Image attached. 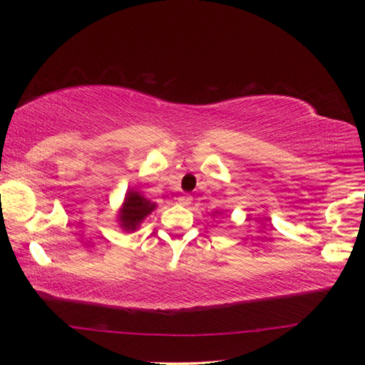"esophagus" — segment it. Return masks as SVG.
<instances>
[{
  "instance_id": "esophagus-1",
  "label": "esophagus",
  "mask_w": 365,
  "mask_h": 365,
  "mask_svg": "<svg viewBox=\"0 0 365 365\" xmlns=\"http://www.w3.org/2000/svg\"><path fill=\"white\" fill-rule=\"evenodd\" d=\"M191 201H193V196H191V195H187V193H185V195H180V196L177 197V202H178V205H182V206H188V205H191Z\"/></svg>"
}]
</instances>
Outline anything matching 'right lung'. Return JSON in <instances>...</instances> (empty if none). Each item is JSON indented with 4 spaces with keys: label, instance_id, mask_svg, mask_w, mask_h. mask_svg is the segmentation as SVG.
<instances>
[{
    "label": "right lung",
    "instance_id": "obj_1",
    "mask_svg": "<svg viewBox=\"0 0 365 365\" xmlns=\"http://www.w3.org/2000/svg\"><path fill=\"white\" fill-rule=\"evenodd\" d=\"M154 209H156V202L146 200L143 195L135 190L127 191L125 200H123V205L119 211L120 227L125 232L137 230L143 219L148 217Z\"/></svg>",
    "mask_w": 365,
    "mask_h": 365
}]
</instances>
